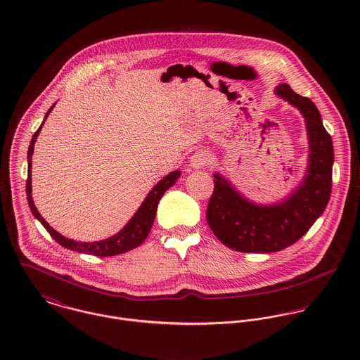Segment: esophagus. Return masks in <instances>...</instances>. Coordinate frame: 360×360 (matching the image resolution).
<instances>
[{"instance_id": "obj_1", "label": "esophagus", "mask_w": 360, "mask_h": 360, "mask_svg": "<svg viewBox=\"0 0 360 360\" xmlns=\"http://www.w3.org/2000/svg\"><path fill=\"white\" fill-rule=\"evenodd\" d=\"M209 159H210V155L207 154L206 151H197L191 156L190 163L194 169H201V167H205L206 165L209 163Z\"/></svg>"}]
</instances>
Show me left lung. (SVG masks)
Wrapping results in <instances>:
<instances>
[{
  "label": "left lung",
  "instance_id": "8db88e82",
  "mask_svg": "<svg viewBox=\"0 0 360 360\" xmlns=\"http://www.w3.org/2000/svg\"><path fill=\"white\" fill-rule=\"evenodd\" d=\"M276 94L305 116L310 143L308 173L290 198L273 206L251 204L217 173L213 176L206 221L221 244L240 252L267 254L295 244L324 212L331 195L334 148L319 109L288 84H280Z\"/></svg>",
  "mask_w": 360,
  "mask_h": 360
}]
</instances>
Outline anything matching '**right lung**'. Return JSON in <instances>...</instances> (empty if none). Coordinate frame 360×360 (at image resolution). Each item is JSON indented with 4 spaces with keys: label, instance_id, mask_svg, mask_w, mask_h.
Returning a JSON list of instances; mask_svg holds the SVG:
<instances>
[{
    "label": "right lung",
    "instance_id": "obj_1",
    "mask_svg": "<svg viewBox=\"0 0 360 360\" xmlns=\"http://www.w3.org/2000/svg\"><path fill=\"white\" fill-rule=\"evenodd\" d=\"M53 105L49 109L44 120L50 115ZM41 126L33 134L30 146H29V151H27L26 195H27V202H29L32 213L34 214L36 219L40 220V223L46 227V230L50 233L52 238L59 245H62V247H65V248H68L70 251H76V252H80V254H89V255H94V257H115V255L124 254V252H127V251L141 245L146 241V238L148 237V234L151 231V227L154 224L155 214H156V207H158V204H159V200L162 198L165 191L167 188H170L177 181V179L180 177L181 172L176 170V172L169 173L166 177H163L155 186L153 191L148 194V197L144 200L143 205L140 206V209L136 212V214L131 217V220L116 236H113L110 238H106V240H103V241H96V243H77V241L65 238L63 236L56 233L51 226L43 219V216L39 213V210L36 209V206L33 204V198H32V155H33V150H34L36 139H37V136H39V133L41 130Z\"/></svg>",
    "mask_w": 360,
    "mask_h": 360
}]
</instances>
